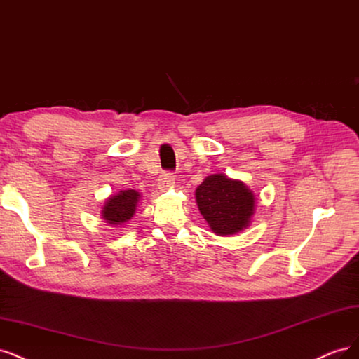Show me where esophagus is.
Listing matches in <instances>:
<instances>
[{"mask_svg": "<svg viewBox=\"0 0 359 359\" xmlns=\"http://www.w3.org/2000/svg\"><path fill=\"white\" fill-rule=\"evenodd\" d=\"M172 184H175V176H172L171 172H163V175L159 176V179H158V187H159V189L165 191V189L171 188Z\"/></svg>", "mask_w": 359, "mask_h": 359, "instance_id": "esophagus-1", "label": "esophagus"}]
</instances>
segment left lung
Instances as JSON below:
<instances>
[{"label":"left lung","mask_w":359,"mask_h":359,"mask_svg":"<svg viewBox=\"0 0 359 359\" xmlns=\"http://www.w3.org/2000/svg\"><path fill=\"white\" fill-rule=\"evenodd\" d=\"M198 210L216 236H234L246 229L255 213V194L245 183L222 172L207 176L195 189Z\"/></svg>","instance_id":"8db88e82"}]
</instances>
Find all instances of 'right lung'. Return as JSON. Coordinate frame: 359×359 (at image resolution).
Wrapping results in <instances>:
<instances>
[{"label":"right lung","instance_id":"add662e5","mask_svg":"<svg viewBox=\"0 0 359 359\" xmlns=\"http://www.w3.org/2000/svg\"><path fill=\"white\" fill-rule=\"evenodd\" d=\"M142 195L134 189H122L110 195L102 205L101 217L111 226H122L134 216Z\"/></svg>","mask_w":359,"mask_h":359}]
</instances>
